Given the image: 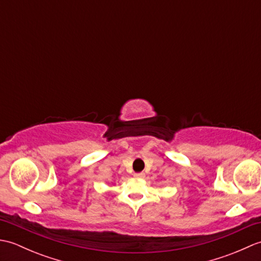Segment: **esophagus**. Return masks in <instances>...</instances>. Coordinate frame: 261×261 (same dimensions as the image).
<instances>
[{
    "label": "esophagus",
    "mask_w": 261,
    "mask_h": 261,
    "mask_svg": "<svg viewBox=\"0 0 261 261\" xmlns=\"http://www.w3.org/2000/svg\"><path fill=\"white\" fill-rule=\"evenodd\" d=\"M134 176L137 177V178H143V177H145V174H143V173H135Z\"/></svg>",
    "instance_id": "1"
}]
</instances>
